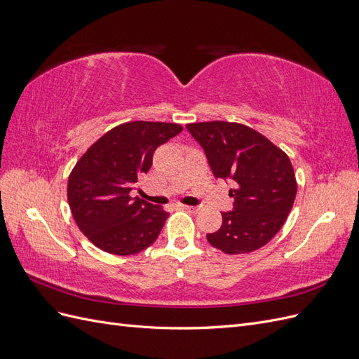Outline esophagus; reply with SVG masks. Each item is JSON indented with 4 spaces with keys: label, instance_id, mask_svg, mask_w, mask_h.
Masks as SVG:
<instances>
[{
    "label": "esophagus",
    "instance_id": "34e87169",
    "mask_svg": "<svg viewBox=\"0 0 359 359\" xmlns=\"http://www.w3.org/2000/svg\"><path fill=\"white\" fill-rule=\"evenodd\" d=\"M182 208H184V210H187V211H190V212H193V214H198V212L201 211L199 206H189V205H182Z\"/></svg>",
    "mask_w": 359,
    "mask_h": 359
}]
</instances>
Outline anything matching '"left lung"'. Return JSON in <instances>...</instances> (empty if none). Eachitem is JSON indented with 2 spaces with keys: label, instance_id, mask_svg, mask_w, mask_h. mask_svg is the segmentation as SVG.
Returning a JSON list of instances; mask_svg holds the SVG:
<instances>
[{
  "label": "left lung",
  "instance_id": "1",
  "mask_svg": "<svg viewBox=\"0 0 359 359\" xmlns=\"http://www.w3.org/2000/svg\"><path fill=\"white\" fill-rule=\"evenodd\" d=\"M205 149L215 178H231L233 211L222 212V227L206 233L226 255L252 253L268 244L285 224L297 196L293 166L283 149L240 123L186 126Z\"/></svg>",
  "mask_w": 359,
  "mask_h": 359
}]
</instances>
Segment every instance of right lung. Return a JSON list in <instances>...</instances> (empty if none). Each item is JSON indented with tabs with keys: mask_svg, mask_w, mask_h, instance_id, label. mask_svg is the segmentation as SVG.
Instances as JSON below:
<instances>
[{
	"mask_svg": "<svg viewBox=\"0 0 359 359\" xmlns=\"http://www.w3.org/2000/svg\"><path fill=\"white\" fill-rule=\"evenodd\" d=\"M182 130L175 123L130 121L86 149L67 182V199L81 232L106 253L130 256L153 244L169 217L160 206L132 198L154 151Z\"/></svg>",
	"mask_w": 359,
	"mask_h": 359,
	"instance_id": "add662e5",
	"label": "right lung"
}]
</instances>
